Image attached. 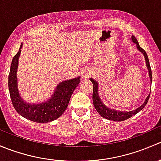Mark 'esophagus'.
Returning <instances> with one entry per match:
<instances>
[{
	"instance_id": "esophagus-1",
	"label": "esophagus",
	"mask_w": 161,
	"mask_h": 161,
	"mask_svg": "<svg viewBox=\"0 0 161 161\" xmlns=\"http://www.w3.org/2000/svg\"><path fill=\"white\" fill-rule=\"evenodd\" d=\"M89 76H90V74H88V73H84V74H82V78H83V79L89 78Z\"/></svg>"
}]
</instances>
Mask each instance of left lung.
Listing matches in <instances>:
<instances>
[{"label": "left lung", "instance_id": "1", "mask_svg": "<svg viewBox=\"0 0 161 161\" xmlns=\"http://www.w3.org/2000/svg\"><path fill=\"white\" fill-rule=\"evenodd\" d=\"M131 41H132V43H134L135 44H136V47H137V49L139 50L142 54H143L144 58H145V61H146V65H147V68L149 71V77H150V82L152 83V71H151L148 56H147L145 50L142 49V48L140 47L139 43H138V40H136V38L134 36H131ZM90 80L92 82V85H93V90H92V102H93V105L94 107H95L96 110H97V112L100 114V116L103 117V118H106V119L111 120V121H125V120L129 119V118L132 117L133 115L136 114L138 112H139L141 110L143 109L144 107L147 105V102H148L149 98H150V93L149 94L148 97L145 99L144 103H142L140 107H139V108H137L136 109H135L134 111H118V110L112 109V108H108V107H107L106 105L103 103L101 99H100V95H99L98 82H97L95 79H92V78H90Z\"/></svg>", "mask_w": 161, "mask_h": 161}]
</instances>
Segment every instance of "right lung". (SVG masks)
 <instances>
[{"label": "right lung", "mask_w": 161, "mask_h": 161, "mask_svg": "<svg viewBox=\"0 0 161 161\" xmlns=\"http://www.w3.org/2000/svg\"><path fill=\"white\" fill-rule=\"evenodd\" d=\"M22 43L11 61L8 75V89L11 102L16 111L26 119L37 123H47L58 119L67 109L73 92L80 82V76L62 81L57 86L51 97L41 103L25 102L18 88L17 71Z\"/></svg>", "instance_id": "1"}]
</instances>
